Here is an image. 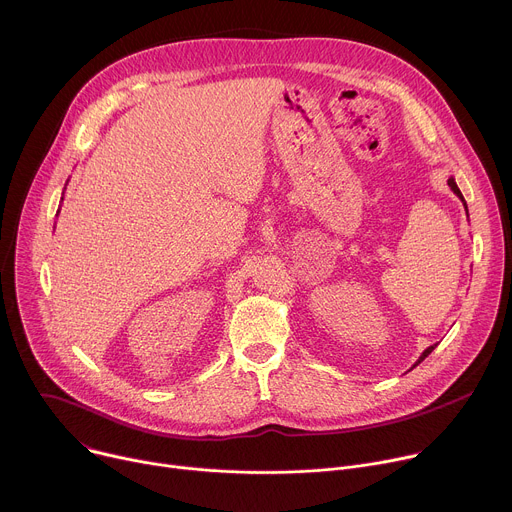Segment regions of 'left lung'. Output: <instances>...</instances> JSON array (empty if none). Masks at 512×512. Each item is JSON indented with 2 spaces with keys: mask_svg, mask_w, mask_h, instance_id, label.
I'll return each instance as SVG.
<instances>
[{
  "mask_svg": "<svg viewBox=\"0 0 512 512\" xmlns=\"http://www.w3.org/2000/svg\"><path fill=\"white\" fill-rule=\"evenodd\" d=\"M448 186H450V190H452V192H454V194H456V196H458V198H460V202H462V204H464V210H466V216H468V208H466V202H464V198H462V192H460V190H458V186H456V182H454V178H452V176H450V178H448ZM434 348H436V344H432V346H428V348H426V350H424V352H422V354H420V358H418V360H416V364H414V366H418V364H420V362H422V360H424V358H426V356H428V354H430V352H432V350H434ZM414 366H412V368H414Z\"/></svg>",
  "mask_w": 512,
  "mask_h": 512,
  "instance_id": "left-lung-1",
  "label": "left lung"
}]
</instances>
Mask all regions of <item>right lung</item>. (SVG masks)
<instances>
[{
    "label": "right lung",
    "mask_w": 512,
    "mask_h": 512,
    "mask_svg": "<svg viewBox=\"0 0 512 512\" xmlns=\"http://www.w3.org/2000/svg\"><path fill=\"white\" fill-rule=\"evenodd\" d=\"M62 200H64V198H62ZM58 214H60V210H58Z\"/></svg>",
    "instance_id": "1"
}]
</instances>
